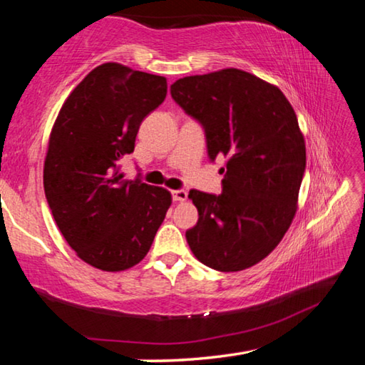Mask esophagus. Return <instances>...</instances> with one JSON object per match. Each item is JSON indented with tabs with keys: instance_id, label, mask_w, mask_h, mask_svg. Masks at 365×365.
<instances>
[{
	"instance_id": "obj_1",
	"label": "esophagus",
	"mask_w": 365,
	"mask_h": 365,
	"mask_svg": "<svg viewBox=\"0 0 365 365\" xmlns=\"http://www.w3.org/2000/svg\"><path fill=\"white\" fill-rule=\"evenodd\" d=\"M170 195L174 201H185L188 197V193L185 190H172Z\"/></svg>"
}]
</instances>
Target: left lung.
I'll use <instances>...</instances> for the list:
<instances>
[{"label": "left lung", "instance_id": "1", "mask_svg": "<svg viewBox=\"0 0 365 365\" xmlns=\"http://www.w3.org/2000/svg\"><path fill=\"white\" fill-rule=\"evenodd\" d=\"M170 95L205 130L209 160L227 158L220 195L190 190V250L214 270L248 269L280 243L296 212L306 146L292 104L240 69L178 78Z\"/></svg>", "mask_w": 365, "mask_h": 365}]
</instances>
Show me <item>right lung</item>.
I'll return each instance as SVG.
<instances>
[{
	"label": "right lung",
	"mask_w": 365,
	"mask_h": 365,
	"mask_svg": "<svg viewBox=\"0 0 365 365\" xmlns=\"http://www.w3.org/2000/svg\"><path fill=\"white\" fill-rule=\"evenodd\" d=\"M168 95L164 77L108 63L67 98L49 138L43 170L48 206L80 259L117 272L138 264L170 206L168 190L123 180L145 117Z\"/></svg>",
	"instance_id": "1"
}]
</instances>
